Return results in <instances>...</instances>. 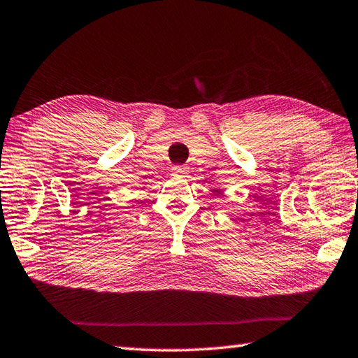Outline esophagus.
Listing matches in <instances>:
<instances>
[{
    "mask_svg": "<svg viewBox=\"0 0 358 358\" xmlns=\"http://www.w3.org/2000/svg\"><path fill=\"white\" fill-rule=\"evenodd\" d=\"M187 172H189L187 166H173L172 167V173L177 175V177H186Z\"/></svg>",
    "mask_w": 358,
    "mask_h": 358,
    "instance_id": "obj_1",
    "label": "esophagus"
}]
</instances>
